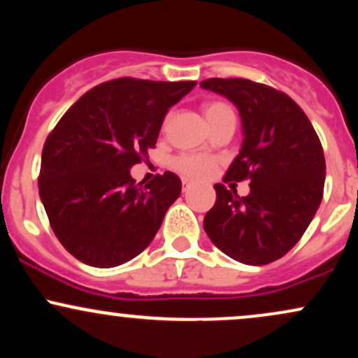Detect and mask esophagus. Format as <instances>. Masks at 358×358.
<instances>
[{
	"label": "esophagus",
	"mask_w": 358,
	"mask_h": 358,
	"mask_svg": "<svg viewBox=\"0 0 358 358\" xmlns=\"http://www.w3.org/2000/svg\"><path fill=\"white\" fill-rule=\"evenodd\" d=\"M182 187H183V192H187L188 188H190V182H188V180H183V182H182Z\"/></svg>",
	"instance_id": "esophagus-1"
}]
</instances>
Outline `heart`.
Listing matches in <instances>:
<instances>
[{"instance_id":"heart-1","label":"heart","mask_w":358,"mask_h":358,"mask_svg":"<svg viewBox=\"0 0 358 358\" xmlns=\"http://www.w3.org/2000/svg\"><path fill=\"white\" fill-rule=\"evenodd\" d=\"M203 113H205V117H207L208 124L215 121L217 117L224 116V114H234L232 109L229 108L227 104H224V102H219V101L207 102V104L203 106ZM171 166H173L176 173L185 176V178L200 180V178H205L207 175H210L213 166H215V159L207 155L183 153L176 156L173 162H171Z\"/></svg>"}]
</instances>
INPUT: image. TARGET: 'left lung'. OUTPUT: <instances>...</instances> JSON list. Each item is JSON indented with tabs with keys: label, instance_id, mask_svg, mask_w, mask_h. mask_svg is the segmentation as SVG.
I'll list each match as a JSON object with an SVG mask.
<instances>
[{
	"label": "left lung",
	"instance_id": "left-lung-1",
	"mask_svg": "<svg viewBox=\"0 0 358 358\" xmlns=\"http://www.w3.org/2000/svg\"><path fill=\"white\" fill-rule=\"evenodd\" d=\"M200 87L225 96L242 119L244 141L224 182L250 180L248 196L217 183L203 219L213 244L242 264L282 257L313 220L323 199L324 155L303 109L281 90L249 79H207Z\"/></svg>",
	"mask_w": 358,
	"mask_h": 358
}]
</instances>
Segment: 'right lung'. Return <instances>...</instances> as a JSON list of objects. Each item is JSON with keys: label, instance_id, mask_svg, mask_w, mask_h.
<instances>
[{"label": "right lung", "instance_id": "obj_1", "mask_svg": "<svg viewBox=\"0 0 358 358\" xmlns=\"http://www.w3.org/2000/svg\"><path fill=\"white\" fill-rule=\"evenodd\" d=\"M195 80L121 77L96 85L53 127L42 151L40 199L57 239L94 268H114L143 252L182 192L165 171L143 187L129 170L148 159L168 109Z\"/></svg>", "mask_w": 358, "mask_h": 358}]
</instances>
